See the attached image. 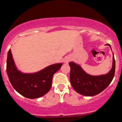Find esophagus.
Instances as JSON below:
<instances>
[{
    "mask_svg": "<svg viewBox=\"0 0 122 122\" xmlns=\"http://www.w3.org/2000/svg\"><path fill=\"white\" fill-rule=\"evenodd\" d=\"M71 60H72V57H71V56H66V57H65V58L63 59V62L65 63H68Z\"/></svg>",
    "mask_w": 122,
    "mask_h": 122,
    "instance_id": "34e87169",
    "label": "esophagus"
}]
</instances>
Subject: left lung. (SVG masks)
<instances>
[{
  "instance_id": "1",
  "label": "left lung",
  "mask_w": 122,
  "mask_h": 122,
  "mask_svg": "<svg viewBox=\"0 0 122 122\" xmlns=\"http://www.w3.org/2000/svg\"><path fill=\"white\" fill-rule=\"evenodd\" d=\"M108 46L111 48L109 44ZM71 67L70 81L73 88L78 93L85 96H94L105 90L113 80L115 72V60L113 53V63L110 71L106 74L91 75L83 70L79 64L69 63Z\"/></svg>"
}]
</instances>
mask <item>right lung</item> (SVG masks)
I'll return each mask as SVG.
<instances>
[{
  "mask_svg": "<svg viewBox=\"0 0 122 122\" xmlns=\"http://www.w3.org/2000/svg\"><path fill=\"white\" fill-rule=\"evenodd\" d=\"M61 63L53 64L34 73H23L18 69L11 50L8 53L6 71L14 88L28 98H39L47 93L51 86L53 76L62 66Z\"/></svg>",
  "mask_w": 122,
  "mask_h": 122,
  "instance_id": "1",
  "label": "right lung"
}]
</instances>
